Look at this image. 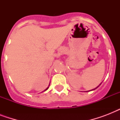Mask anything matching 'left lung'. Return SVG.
<instances>
[{"instance_id":"obj_1","label":"left lung","mask_w":120,"mask_h":120,"mask_svg":"<svg viewBox=\"0 0 120 120\" xmlns=\"http://www.w3.org/2000/svg\"><path fill=\"white\" fill-rule=\"evenodd\" d=\"M94 90H95V89H94Z\"/></svg>"}]
</instances>
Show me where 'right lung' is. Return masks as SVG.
Instances as JSON below:
<instances>
[{
	"mask_svg": "<svg viewBox=\"0 0 120 120\" xmlns=\"http://www.w3.org/2000/svg\"><path fill=\"white\" fill-rule=\"evenodd\" d=\"M48 88H49V87H48V88H47V89H46V90H47V89H48Z\"/></svg>",
	"mask_w": 120,
	"mask_h": 120,
	"instance_id": "right-lung-1",
	"label": "right lung"
}]
</instances>
